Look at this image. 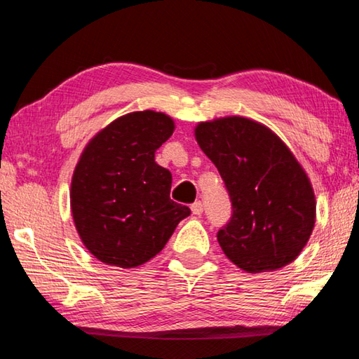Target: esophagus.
I'll use <instances>...</instances> for the list:
<instances>
[{
  "mask_svg": "<svg viewBox=\"0 0 359 359\" xmlns=\"http://www.w3.org/2000/svg\"><path fill=\"white\" fill-rule=\"evenodd\" d=\"M191 210H192V215L200 216V215H202V212H203V203H202V202H196V203H192Z\"/></svg>",
  "mask_w": 359,
  "mask_h": 359,
  "instance_id": "esophagus-1",
  "label": "esophagus"
}]
</instances>
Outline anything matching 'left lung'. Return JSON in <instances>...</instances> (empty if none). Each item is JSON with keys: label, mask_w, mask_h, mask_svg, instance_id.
I'll use <instances>...</instances> for the list:
<instances>
[{"label": "left lung", "mask_w": 359, "mask_h": 359, "mask_svg": "<svg viewBox=\"0 0 359 359\" xmlns=\"http://www.w3.org/2000/svg\"><path fill=\"white\" fill-rule=\"evenodd\" d=\"M198 147L217 167L233 206L217 241L246 273H266L298 259L316 225L317 202L306 170L279 135L244 116L202 121Z\"/></svg>", "instance_id": "left-lung-1"}]
</instances>
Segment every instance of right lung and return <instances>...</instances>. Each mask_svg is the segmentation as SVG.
Segmentation results:
<instances>
[{"instance_id": "1", "label": "right lung", "mask_w": 359, "mask_h": 359, "mask_svg": "<svg viewBox=\"0 0 359 359\" xmlns=\"http://www.w3.org/2000/svg\"><path fill=\"white\" fill-rule=\"evenodd\" d=\"M175 130L162 111L113 119L81 151L71 181V211L83 246L99 262L137 268L161 252L191 215L170 200L172 173L154 161Z\"/></svg>"}]
</instances>
